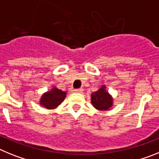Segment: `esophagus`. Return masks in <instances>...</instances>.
I'll return each mask as SVG.
<instances>
[{
  "label": "esophagus",
  "mask_w": 159,
  "mask_h": 159,
  "mask_svg": "<svg viewBox=\"0 0 159 159\" xmlns=\"http://www.w3.org/2000/svg\"><path fill=\"white\" fill-rule=\"evenodd\" d=\"M74 92H76V93H82L83 89H82V88H79V89H75V90H74Z\"/></svg>",
  "instance_id": "1"
}]
</instances>
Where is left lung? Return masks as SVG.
<instances>
[{
  "instance_id": "8db88e82",
  "label": "left lung",
  "mask_w": 159,
  "mask_h": 159,
  "mask_svg": "<svg viewBox=\"0 0 159 159\" xmlns=\"http://www.w3.org/2000/svg\"><path fill=\"white\" fill-rule=\"evenodd\" d=\"M106 88L105 85H102L98 91L91 95V102L97 110L108 111L113 106V98Z\"/></svg>"
}]
</instances>
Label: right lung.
<instances>
[{
  "label": "right lung",
  "mask_w": 159,
  "mask_h": 159,
  "mask_svg": "<svg viewBox=\"0 0 159 159\" xmlns=\"http://www.w3.org/2000/svg\"><path fill=\"white\" fill-rule=\"evenodd\" d=\"M67 92H63L56 87L42 95L40 99V104L47 109H55L64 100Z\"/></svg>",
  "instance_id": "right-lung-1"
}]
</instances>
